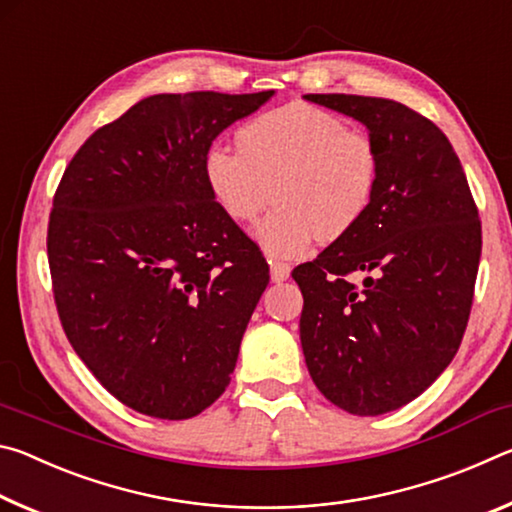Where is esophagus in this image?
<instances>
[{"label": "esophagus", "mask_w": 512, "mask_h": 512, "mask_svg": "<svg viewBox=\"0 0 512 512\" xmlns=\"http://www.w3.org/2000/svg\"><path fill=\"white\" fill-rule=\"evenodd\" d=\"M271 264V280L273 282H284V280H289V275H291V266L289 264H284V262H268Z\"/></svg>", "instance_id": "1"}]
</instances>
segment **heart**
<instances>
[{"mask_svg":"<svg viewBox=\"0 0 512 512\" xmlns=\"http://www.w3.org/2000/svg\"><path fill=\"white\" fill-rule=\"evenodd\" d=\"M237 149L212 144L203 176L219 210L235 223H253L268 255L296 259L320 239L352 232L368 214L379 187L381 160L366 133L350 131L334 112L293 101L239 128Z\"/></svg>","mask_w":512,"mask_h":512,"instance_id":"b5f03b06","label":"heart"}]
</instances>
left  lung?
<instances>
[{
  "mask_svg": "<svg viewBox=\"0 0 512 512\" xmlns=\"http://www.w3.org/2000/svg\"><path fill=\"white\" fill-rule=\"evenodd\" d=\"M305 99L361 121L381 160L368 214L314 262L293 268L305 298L309 375L352 415L409 404L461 345L481 257V221L452 144L404 103L357 94ZM366 272L364 289L349 280Z\"/></svg>",
  "mask_w": 512,
  "mask_h": 512,
  "instance_id": "1",
  "label": "left lung"
}]
</instances>
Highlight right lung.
Returning a JSON list of instances; mask_svg holds the SVG:
<instances>
[{
    "label": "right lung",
    "instance_id": "obj_1",
    "mask_svg": "<svg viewBox=\"0 0 512 512\" xmlns=\"http://www.w3.org/2000/svg\"><path fill=\"white\" fill-rule=\"evenodd\" d=\"M273 94H153L99 128L60 180L47 235L60 323L137 413L194 418L230 384L268 264L214 203L203 162Z\"/></svg>",
    "mask_w": 512,
    "mask_h": 512
}]
</instances>
